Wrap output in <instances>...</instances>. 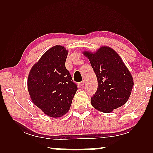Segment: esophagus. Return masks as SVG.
<instances>
[{"instance_id":"34e87169","label":"esophagus","mask_w":153,"mask_h":153,"mask_svg":"<svg viewBox=\"0 0 153 153\" xmlns=\"http://www.w3.org/2000/svg\"><path fill=\"white\" fill-rule=\"evenodd\" d=\"M79 84H80L81 86H83V85H84V81H81V82L79 83Z\"/></svg>"}]
</instances>
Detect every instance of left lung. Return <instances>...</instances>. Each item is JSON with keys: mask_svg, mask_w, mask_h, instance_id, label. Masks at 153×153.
I'll list each match as a JSON object with an SVG mask.
<instances>
[{"mask_svg": "<svg viewBox=\"0 0 153 153\" xmlns=\"http://www.w3.org/2000/svg\"><path fill=\"white\" fill-rule=\"evenodd\" d=\"M97 76L98 87L91 97L92 106L100 111L110 113L126 103L134 85L131 73L120 56L108 47L95 53L84 51Z\"/></svg>", "mask_w": 153, "mask_h": 153, "instance_id": "8db88e82", "label": "left lung"}]
</instances>
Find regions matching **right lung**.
I'll return each instance as SVG.
<instances>
[{
	"mask_svg": "<svg viewBox=\"0 0 153 153\" xmlns=\"http://www.w3.org/2000/svg\"><path fill=\"white\" fill-rule=\"evenodd\" d=\"M68 53L62 46H54L33 66L28 75V89L33 102L53 118L68 111L78 89L65 68Z\"/></svg>",
	"mask_w": 153,
	"mask_h": 153,
	"instance_id": "1",
	"label": "right lung"
}]
</instances>
